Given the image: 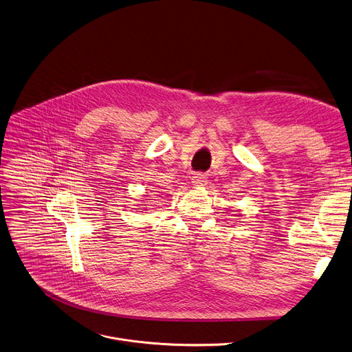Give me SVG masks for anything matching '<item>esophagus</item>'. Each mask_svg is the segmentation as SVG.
I'll list each match as a JSON object with an SVG mask.
<instances>
[{"label": "esophagus", "instance_id": "esophagus-1", "mask_svg": "<svg viewBox=\"0 0 352 352\" xmlns=\"http://www.w3.org/2000/svg\"><path fill=\"white\" fill-rule=\"evenodd\" d=\"M191 183L196 187H204L208 183V177L204 173H196L191 177Z\"/></svg>", "mask_w": 352, "mask_h": 352}]
</instances>
